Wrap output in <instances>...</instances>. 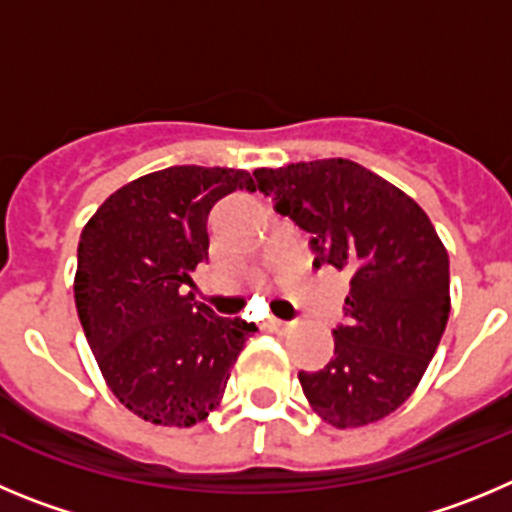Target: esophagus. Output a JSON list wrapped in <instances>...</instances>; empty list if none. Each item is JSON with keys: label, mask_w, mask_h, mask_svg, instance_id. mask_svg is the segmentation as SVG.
<instances>
[{"label": "esophagus", "mask_w": 512, "mask_h": 512, "mask_svg": "<svg viewBox=\"0 0 512 512\" xmlns=\"http://www.w3.org/2000/svg\"><path fill=\"white\" fill-rule=\"evenodd\" d=\"M267 326H270L273 331H288L293 324H290V321H283V319H267Z\"/></svg>", "instance_id": "1"}]
</instances>
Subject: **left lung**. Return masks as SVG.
<instances>
[{"instance_id":"left-lung-1","label":"left lung","mask_w":512,"mask_h":512,"mask_svg":"<svg viewBox=\"0 0 512 512\" xmlns=\"http://www.w3.org/2000/svg\"><path fill=\"white\" fill-rule=\"evenodd\" d=\"M275 211L311 232L313 265L349 275L347 324L334 357L298 372L311 408L334 428L390 416L411 398L449 321V255L416 201L344 158L257 168Z\"/></svg>"}]
</instances>
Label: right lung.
Returning <instances> with one entry per match:
<instances>
[{"label": "right lung", "mask_w": 512, "mask_h": 512, "mask_svg": "<svg viewBox=\"0 0 512 512\" xmlns=\"http://www.w3.org/2000/svg\"><path fill=\"white\" fill-rule=\"evenodd\" d=\"M247 170L173 165L114 191L78 242V319L109 390L155 426L188 428L214 411L245 342L257 331L222 319L193 293L209 262V214Z\"/></svg>", "instance_id": "1"}]
</instances>
